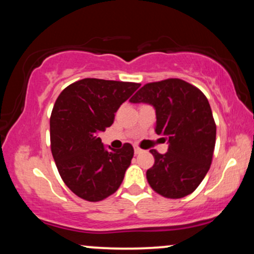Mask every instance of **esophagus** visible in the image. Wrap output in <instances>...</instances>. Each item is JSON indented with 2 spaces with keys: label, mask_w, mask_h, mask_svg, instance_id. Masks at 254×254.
<instances>
[{
  "label": "esophagus",
  "mask_w": 254,
  "mask_h": 254,
  "mask_svg": "<svg viewBox=\"0 0 254 254\" xmlns=\"http://www.w3.org/2000/svg\"><path fill=\"white\" fill-rule=\"evenodd\" d=\"M133 150H135V154H136V155H138V154H141V153H142V149H139L138 147H135V148H133Z\"/></svg>",
  "instance_id": "esophagus-1"
}]
</instances>
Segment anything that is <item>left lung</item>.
Returning a JSON list of instances; mask_svg holds the SVG:
<instances>
[{"mask_svg": "<svg viewBox=\"0 0 254 254\" xmlns=\"http://www.w3.org/2000/svg\"><path fill=\"white\" fill-rule=\"evenodd\" d=\"M130 103L154 107L155 132L165 136L168 143L165 154L150 150L155 159L147 171L151 189L173 199L192 193L210 168L216 141L208 99L197 87L180 78H168L144 84Z\"/></svg>", "mask_w": 254, "mask_h": 254, "instance_id": "obj_1", "label": "left lung"}]
</instances>
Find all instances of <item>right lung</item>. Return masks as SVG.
<instances>
[{
  "mask_svg": "<svg viewBox=\"0 0 254 254\" xmlns=\"http://www.w3.org/2000/svg\"><path fill=\"white\" fill-rule=\"evenodd\" d=\"M139 83L83 78L58 95L50 118L51 151L63 182L76 196L99 202L115 193L131 164L133 148H106L99 133Z\"/></svg>",
  "mask_w": 254,
  "mask_h": 254,
  "instance_id": "obj_1",
  "label": "right lung"
}]
</instances>
